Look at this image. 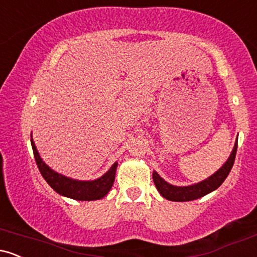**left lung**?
I'll return each mask as SVG.
<instances>
[{
  "label": "left lung",
  "mask_w": 257,
  "mask_h": 257,
  "mask_svg": "<svg viewBox=\"0 0 257 257\" xmlns=\"http://www.w3.org/2000/svg\"><path fill=\"white\" fill-rule=\"evenodd\" d=\"M235 153H237V141H235L234 147H233L231 155L222 167L217 172H215L213 175L202 180L197 184L188 185V186H175L167 182L163 178L159 176L157 172H153L152 178L157 187L158 192L162 194V197L168 200L173 202H188V200L198 199L200 197H204L205 194L213 192L217 187H220L221 184L225 181L229 172H231L233 163H234Z\"/></svg>",
  "instance_id": "obj_1"
}]
</instances>
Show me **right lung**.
Masks as SVG:
<instances>
[{
  "instance_id": "right-lung-1",
  "label": "right lung",
  "mask_w": 257,
  "mask_h": 257,
  "mask_svg": "<svg viewBox=\"0 0 257 257\" xmlns=\"http://www.w3.org/2000/svg\"><path fill=\"white\" fill-rule=\"evenodd\" d=\"M31 146L32 150H34L35 161H36V164L41 174H42L43 179L48 182V185L55 192L61 194V196L76 200H96L104 198L106 194L108 193V191L111 190L112 185L114 182L117 166H118L117 162L112 164L110 169L104 175L100 176L99 179L83 181V180L67 178V176L57 173L51 167L47 166L37 151L35 141L32 140V134Z\"/></svg>"
}]
</instances>
